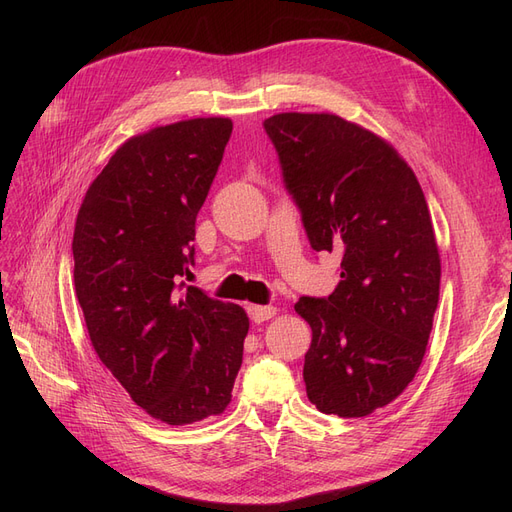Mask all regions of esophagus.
<instances>
[{
  "mask_svg": "<svg viewBox=\"0 0 512 512\" xmlns=\"http://www.w3.org/2000/svg\"><path fill=\"white\" fill-rule=\"evenodd\" d=\"M247 312H250V318L254 322H265L277 314V307L275 305H250L247 307Z\"/></svg>",
  "mask_w": 512,
  "mask_h": 512,
  "instance_id": "1",
  "label": "esophagus"
}]
</instances>
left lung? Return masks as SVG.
<instances>
[{
	"label": "left lung",
	"instance_id": "1",
	"mask_svg": "<svg viewBox=\"0 0 512 512\" xmlns=\"http://www.w3.org/2000/svg\"><path fill=\"white\" fill-rule=\"evenodd\" d=\"M265 130L316 252H342L327 299L301 297L312 327L303 380L324 414L367 416L406 391L440 297V252L414 170L382 136L333 113H277Z\"/></svg>",
	"mask_w": 512,
	"mask_h": 512
}]
</instances>
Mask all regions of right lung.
<instances>
[{"mask_svg": "<svg viewBox=\"0 0 512 512\" xmlns=\"http://www.w3.org/2000/svg\"><path fill=\"white\" fill-rule=\"evenodd\" d=\"M230 132L228 117H196L128 138L76 215L74 290L91 346L166 425L226 410L250 329L241 305L179 284Z\"/></svg>", "mask_w": 512, "mask_h": 512, "instance_id": "1", "label": "right lung"}]
</instances>
